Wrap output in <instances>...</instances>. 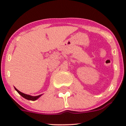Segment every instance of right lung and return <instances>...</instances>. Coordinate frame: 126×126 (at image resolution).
Instances as JSON below:
<instances>
[{
    "label": "right lung",
    "mask_w": 126,
    "mask_h": 126,
    "mask_svg": "<svg viewBox=\"0 0 126 126\" xmlns=\"http://www.w3.org/2000/svg\"><path fill=\"white\" fill-rule=\"evenodd\" d=\"M15 88V90L17 91V92L21 96H22L24 98L26 99L30 100V101H35V100H36L37 99H38L39 97L42 95V94H40V95H38V96H30V95L25 94L23 93H21V91H19L18 90H17L16 88Z\"/></svg>",
    "instance_id": "obj_1"
}]
</instances>
